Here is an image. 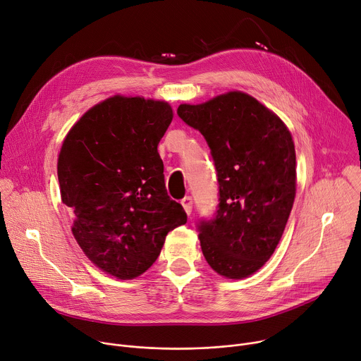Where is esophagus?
Returning <instances> with one entry per match:
<instances>
[{"mask_svg": "<svg viewBox=\"0 0 361 361\" xmlns=\"http://www.w3.org/2000/svg\"><path fill=\"white\" fill-rule=\"evenodd\" d=\"M181 206L184 207V210H185L187 214H191V210H192V199L190 197V195H185V197L181 200Z\"/></svg>", "mask_w": 361, "mask_h": 361, "instance_id": "34e87169", "label": "esophagus"}]
</instances>
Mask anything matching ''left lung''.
<instances>
[{"label": "left lung", "mask_w": 361, "mask_h": 361, "mask_svg": "<svg viewBox=\"0 0 361 361\" xmlns=\"http://www.w3.org/2000/svg\"><path fill=\"white\" fill-rule=\"evenodd\" d=\"M178 116L200 130L214 161L219 204L197 232L207 264L242 279L275 252L295 199V147L285 123L255 97L228 92Z\"/></svg>", "instance_id": "obj_1"}]
</instances>
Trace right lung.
<instances>
[{
    "mask_svg": "<svg viewBox=\"0 0 361 361\" xmlns=\"http://www.w3.org/2000/svg\"><path fill=\"white\" fill-rule=\"evenodd\" d=\"M171 121L167 102L114 96L78 121L59 154L75 239L97 268L119 279L144 274L167 233L187 221L167 194L157 151Z\"/></svg>",
    "mask_w": 361,
    "mask_h": 361,
    "instance_id": "add662e5",
    "label": "right lung"
}]
</instances>
